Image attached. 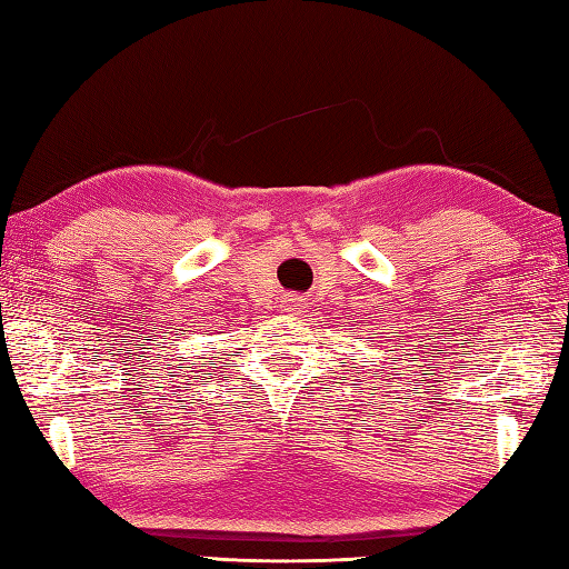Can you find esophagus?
Masks as SVG:
<instances>
[{"mask_svg": "<svg viewBox=\"0 0 569 569\" xmlns=\"http://www.w3.org/2000/svg\"><path fill=\"white\" fill-rule=\"evenodd\" d=\"M296 306H298L296 298H286V300H283V310H291V313H293Z\"/></svg>", "mask_w": 569, "mask_h": 569, "instance_id": "obj_1", "label": "esophagus"}]
</instances>
